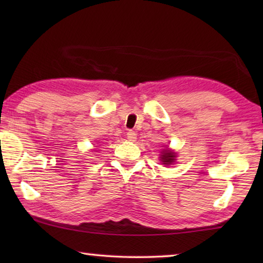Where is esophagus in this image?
<instances>
[{"instance_id":"esophagus-1","label":"esophagus","mask_w":263,"mask_h":263,"mask_svg":"<svg viewBox=\"0 0 263 263\" xmlns=\"http://www.w3.org/2000/svg\"><path fill=\"white\" fill-rule=\"evenodd\" d=\"M126 136H127V139L130 141H135L137 139V133L135 131H128Z\"/></svg>"}]
</instances>
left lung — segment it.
Instances as JSON below:
<instances>
[{"label": "left lung", "mask_w": 263, "mask_h": 263, "mask_svg": "<svg viewBox=\"0 0 263 263\" xmlns=\"http://www.w3.org/2000/svg\"><path fill=\"white\" fill-rule=\"evenodd\" d=\"M176 160V153L173 152L172 149H162L161 155H160V161H161L163 164L166 166H169V164H173V162H175Z\"/></svg>", "instance_id": "1"}]
</instances>
